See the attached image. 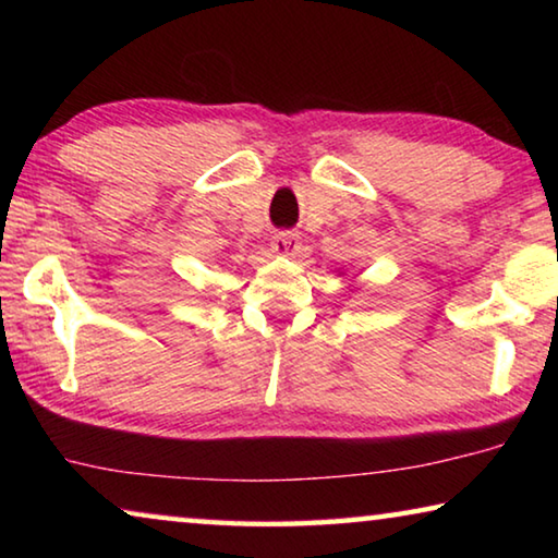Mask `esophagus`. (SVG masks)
Wrapping results in <instances>:
<instances>
[{
  "mask_svg": "<svg viewBox=\"0 0 558 558\" xmlns=\"http://www.w3.org/2000/svg\"><path fill=\"white\" fill-rule=\"evenodd\" d=\"M298 245H300L298 233H290V231H280L270 239V248L280 253V256H292V253L298 251Z\"/></svg>",
  "mask_w": 558,
  "mask_h": 558,
  "instance_id": "obj_1",
  "label": "esophagus"
}]
</instances>
